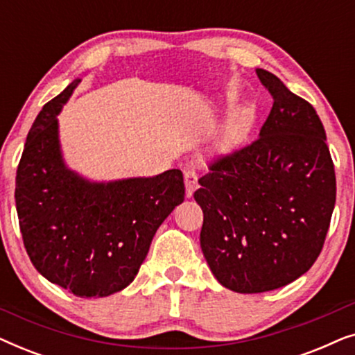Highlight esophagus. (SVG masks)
<instances>
[{
    "instance_id": "1",
    "label": "esophagus",
    "mask_w": 355,
    "mask_h": 355,
    "mask_svg": "<svg viewBox=\"0 0 355 355\" xmlns=\"http://www.w3.org/2000/svg\"><path fill=\"white\" fill-rule=\"evenodd\" d=\"M184 182H186V193L187 197H192L193 191L197 189V173L192 168H184Z\"/></svg>"
}]
</instances>
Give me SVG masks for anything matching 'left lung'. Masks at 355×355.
Returning <instances> with one entry per match:
<instances>
[{
    "instance_id": "left-lung-1",
    "label": "left lung",
    "mask_w": 355,
    "mask_h": 355,
    "mask_svg": "<svg viewBox=\"0 0 355 355\" xmlns=\"http://www.w3.org/2000/svg\"><path fill=\"white\" fill-rule=\"evenodd\" d=\"M273 106L254 142L213 159L193 198L200 247L215 278L241 294L293 283L318 259L336 176L317 111L265 69Z\"/></svg>"
}]
</instances>
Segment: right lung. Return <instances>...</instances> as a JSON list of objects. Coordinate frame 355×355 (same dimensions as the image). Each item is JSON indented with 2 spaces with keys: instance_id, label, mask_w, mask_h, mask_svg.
<instances>
[{
  "instance_id": "1",
  "label": "right lung",
  "mask_w": 355,
  "mask_h": 355,
  "mask_svg": "<svg viewBox=\"0 0 355 355\" xmlns=\"http://www.w3.org/2000/svg\"><path fill=\"white\" fill-rule=\"evenodd\" d=\"M79 82L48 101L28 130L14 197L38 273L77 297H106L132 283L186 189L179 169L113 182H90L67 169L56 116Z\"/></svg>"
}]
</instances>
